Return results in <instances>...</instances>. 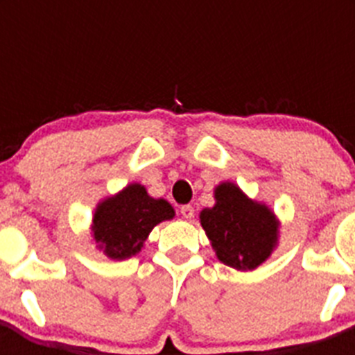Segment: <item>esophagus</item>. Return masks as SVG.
I'll use <instances>...</instances> for the list:
<instances>
[{
    "mask_svg": "<svg viewBox=\"0 0 355 355\" xmlns=\"http://www.w3.org/2000/svg\"><path fill=\"white\" fill-rule=\"evenodd\" d=\"M180 213H181V216H183V218L190 220V218H193V215H196V209H193L190 205H184V206H181V208H180Z\"/></svg>",
    "mask_w": 355,
    "mask_h": 355,
    "instance_id": "34e87169",
    "label": "esophagus"
}]
</instances>
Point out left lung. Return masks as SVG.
I'll return each instance as SVG.
<instances>
[{
	"mask_svg": "<svg viewBox=\"0 0 355 355\" xmlns=\"http://www.w3.org/2000/svg\"><path fill=\"white\" fill-rule=\"evenodd\" d=\"M200 225L216 258L241 272L258 268L277 245L279 220L274 211L229 181L215 188V206L200 211Z\"/></svg>",
	"mask_w": 355,
	"mask_h": 355,
	"instance_id": "left-lung-1",
	"label": "left lung"
}]
</instances>
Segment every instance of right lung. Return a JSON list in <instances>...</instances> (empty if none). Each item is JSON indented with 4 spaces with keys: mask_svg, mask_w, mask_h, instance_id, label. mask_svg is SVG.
<instances>
[{
    "mask_svg": "<svg viewBox=\"0 0 355 355\" xmlns=\"http://www.w3.org/2000/svg\"><path fill=\"white\" fill-rule=\"evenodd\" d=\"M174 215V208L165 199H153L139 183L128 184L97 205L92 236L103 254L121 261L139 254L153 227Z\"/></svg>",
    "mask_w": 355,
    "mask_h": 355,
    "instance_id": "add662e5",
    "label": "right lung"
}]
</instances>
